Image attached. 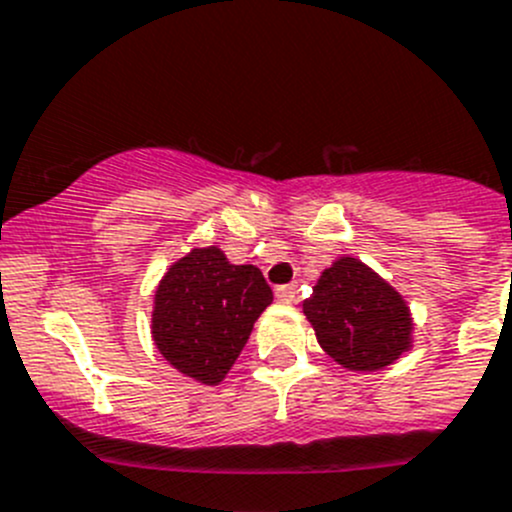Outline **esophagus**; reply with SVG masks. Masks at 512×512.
I'll return each mask as SVG.
<instances>
[{"label":"esophagus","mask_w":512,"mask_h":512,"mask_svg":"<svg viewBox=\"0 0 512 512\" xmlns=\"http://www.w3.org/2000/svg\"><path fill=\"white\" fill-rule=\"evenodd\" d=\"M275 298L280 303H293L298 298V285H280V288H275Z\"/></svg>","instance_id":"34e87169"}]
</instances>
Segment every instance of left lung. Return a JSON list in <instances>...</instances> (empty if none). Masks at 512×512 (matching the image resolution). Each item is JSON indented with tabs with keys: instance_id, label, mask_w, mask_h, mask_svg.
I'll return each mask as SVG.
<instances>
[{
	"instance_id": "1",
	"label": "left lung",
	"mask_w": 512,
	"mask_h": 512,
	"mask_svg": "<svg viewBox=\"0 0 512 512\" xmlns=\"http://www.w3.org/2000/svg\"><path fill=\"white\" fill-rule=\"evenodd\" d=\"M303 313L323 351L356 374L386 369L414 346V318L404 295L353 255L336 257L321 272Z\"/></svg>"
}]
</instances>
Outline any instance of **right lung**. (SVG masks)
<instances>
[{
  "instance_id": "right-lung-1",
  "label": "right lung",
  "mask_w": 512,
  "mask_h": 512,
  "mask_svg": "<svg viewBox=\"0 0 512 512\" xmlns=\"http://www.w3.org/2000/svg\"><path fill=\"white\" fill-rule=\"evenodd\" d=\"M270 303L260 267L232 265L217 245L194 247L156 288L151 338L179 374L217 386Z\"/></svg>"
}]
</instances>
